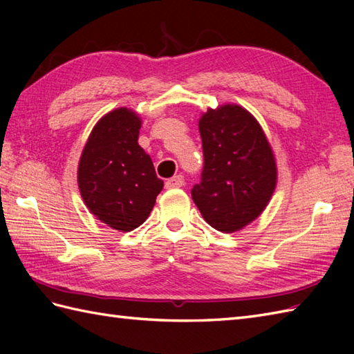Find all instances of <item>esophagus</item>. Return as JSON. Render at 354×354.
I'll use <instances>...</instances> for the list:
<instances>
[{
	"instance_id": "obj_1",
	"label": "esophagus",
	"mask_w": 354,
	"mask_h": 354,
	"mask_svg": "<svg viewBox=\"0 0 354 354\" xmlns=\"http://www.w3.org/2000/svg\"><path fill=\"white\" fill-rule=\"evenodd\" d=\"M184 176L183 175H176V176H173V178H170V179H167V181H165V189H179V187H183L184 185Z\"/></svg>"
}]
</instances>
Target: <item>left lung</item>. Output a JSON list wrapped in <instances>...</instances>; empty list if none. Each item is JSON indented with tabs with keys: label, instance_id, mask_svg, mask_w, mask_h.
<instances>
[{
	"label": "left lung",
	"instance_id": "obj_1",
	"mask_svg": "<svg viewBox=\"0 0 354 354\" xmlns=\"http://www.w3.org/2000/svg\"><path fill=\"white\" fill-rule=\"evenodd\" d=\"M204 152L193 202L208 225L234 232L261 214L277 185V164L266 135L239 104L208 109L199 120Z\"/></svg>",
	"mask_w": 354,
	"mask_h": 354
}]
</instances>
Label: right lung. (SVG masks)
Returning <instances> with one entry per match:
<instances>
[{"instance_id": "add662e5", "label": "right lung", "mask_w": 354, "mask_h": 354, "mask_svg": "<svg viewBox=\"0 0 354 354\" xmlns=\"http://www.w3.org/2000/svg\"><path fill=\"white\" fill-rule=\"evenodd\" d=\"M141 120L118 108L102 117L82 152L77 183L85 205L97 219L118 231L145 222L164 183L138 145Z\"/></svg>"}]
</instances>
